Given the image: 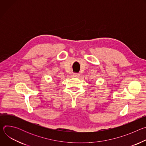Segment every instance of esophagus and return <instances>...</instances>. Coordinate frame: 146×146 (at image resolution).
I'll use <instances>...</instances> for the list:
<instances>
[{"mask_svg":"<svg viewBox=\"0 0 146 146\" xmlns=\"http://www.w3.org/2000/svg\"><path fill=\"white\" fill-rule=\"evenodd\" d=\"M73 76L74 77H80V74L79 73H74V74H73Z\"/></svg>","mask_w":146,"mask_h":146,"instance_id":"obj_1","label":"esophagus"}]
</instances>
